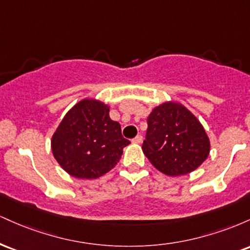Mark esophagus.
<instances>
[{
  "mask_svg": "<svg viewBox=\"0 0 250 250\" xmlns=\"http://www.w3.org/2000/svg\"><path fill=\"white\" fill-rule=\"evenodd\" d=\"M142 141H143V137L141 135H137L136 137H134V139L131 140V142L133 143H142Z\"/></svg>",
  "mask_w": 250,
  "mask_h": 250,
  "instance_id": "esophagus-1",
  "label": "esophagus"
}]
</instances>
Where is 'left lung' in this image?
<instances>
[{"label":"left lung","mask_w":250,"mask_h":250,"mask_svg":"<svg viewBox=\"0 0 250 250\" xmlns=\"http://www.w3.org/2000/svg\"><path fill=\"white\" fill-rule=\"evenodd\" d=\"M143 154L168 176H181L199 168L210 151L205 128L193 113L176 102H165L147 119Z\"/></svg>","instance_id":"8db88e82"}]
</instances>
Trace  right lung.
Wrapping results in <instances>:
<instances>
[{
  "label": "right lung",
  "instance_id": "right-lung-1",
  "mask_svg": "<svg viewBox=\"0 0 250 250\" xmlns=\"http://www.w3.org/2000/svg\"><path fill=\"white\" fill-rule=\"evenodd\" d=\"M121 125L109 117V107L84 99L65 114L51 137L59 165L76 179H97L111 170L129 145Z\"/></svg>",
  "mask_w": 250,
  "mask_h": 250
}]
</instances>
